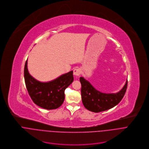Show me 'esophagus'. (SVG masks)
Listing matches in <instances>:
<instances>
[{
	"instance_id": "34e87169",
	"label": "esophagus",
	"mask_w": 149,
	"mask_h": 149,
	"mask_svg": "<svg viewBox=\"0 0 149 149\" xmlns=\"http://www.w3.org/2000/svg\"><path fill=\"white\" fill-rule=\"evenodd\" d=\"M81 73V70L80 68H76L73 70V74L76 76H79Z\"/></svg>"
}]
</instances>
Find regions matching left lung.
<instances>
[{"label": "left lung", "mask_w": 149, "mask_h": 149, "mask_svg": "<svg viewBox=\"0 0 149 149\" xmlns=\"http://www.w3.org/2000/svg\"><path fill=\"white\" fill-rule=\"evenodd\" d=\"M81 95L83 104L86 109L98 113L109 110L116 106L124 97L127 87V80L123 88L116 93H103L95 88L83 77H80Z\"/></svg>", "instance_id": "left-lung-1"}]
</instances>
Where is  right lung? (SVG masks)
Returning <instances> with one entry per match:
<instances>
[{
	"mask_svg": "<svg viewBox=\"0 0 149 149\" xmlns=\"http://www.w3.org/2000/svg\"><path fill=\"white\" fill-rule=\"evenodd\" d=\"M27 60L24 69L27 91L33 102L39 107L53 110L60 107L65 100V89L73 82V71L64 74L52 81L42 83L36 80L27 70Z\"/></svg>",
	"mask_w": 149,
	"mask_h": 149,
	"instance_id": "add662e5",
	"label": "right lung"
}]
</instances>
